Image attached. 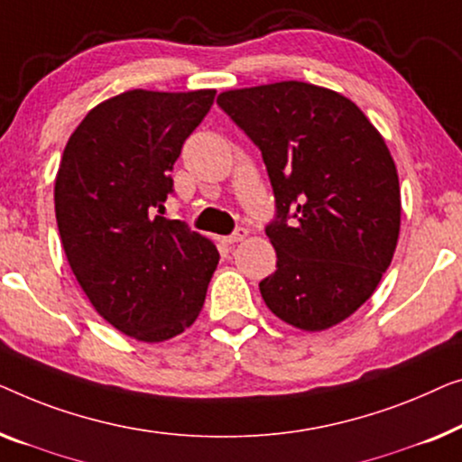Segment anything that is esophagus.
Segmentation results:
<instances>
[{"label":"esophagus","mask_w":462,"mask_h":462,"mask_svg":"<svg viewBox=\"0 0 462 462\" xmlns=\"http://www.w3.org/2000/svg\"><path fill=\"white\" fill-rule=\"evenodd\" d=\"M245 238H246V230L245 228H238L236 232H232V234H228V236H224L222 243L234 245V243H240V240H245Z\"/></svg>","instance_id":"34e87169"}]
</instances>
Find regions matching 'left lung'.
Returning <instances> with one entry per match:
<instances>
[{"label": "left lung", "mask_w": 462, "mask_h": 462, "mask_svg": "<svg viewBox=\"0 0 462 462\" xmlns=\"http://www.w3.org/2000/svg\"><path fill=\"white\" fill-rule=\"evenodd\" d=\"M217 104L262 151L274 190L265 305L301 330L346 320L398 245L400 181L385 140L352 100L311 83L230 89Z\"/></svg>", "instance_id": "1"}]
</instances>
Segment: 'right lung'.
Instances as JSON below:
<instances>
[{"instance_id": "1", "label": "right lung", "mask_w": 462, "mask_h": 462, "mask_svg": "<svg viewBox=\"0 0 462 462\" xmlns=\"http://www.w3.org/2000/svg\"><path fill=\"white\" fill-rule=\"evenodd\" d=\"M216 92L132 89L98 104L64 148L54 203L70 270L96 311L138 341L197 320L219 253L163 217L171 169Z\"/></svg>"}]
</instances>
